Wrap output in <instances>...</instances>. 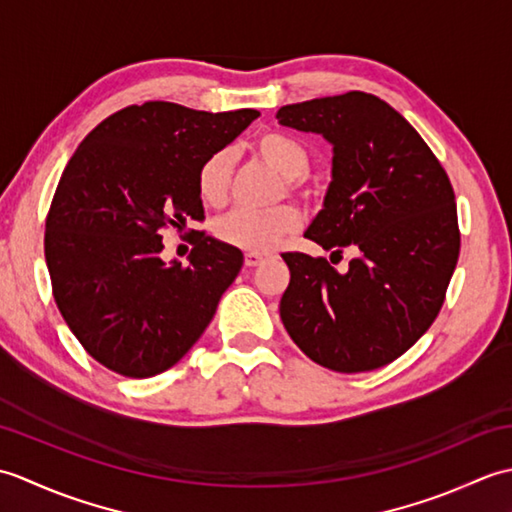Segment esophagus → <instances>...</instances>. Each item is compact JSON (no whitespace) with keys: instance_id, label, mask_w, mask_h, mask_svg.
<instances>
[{"instance_id":"1","label":"esophagus","mask_w":512,"mask_h":512,"mask_svg":"<svg viewBox=\"0 0 512 512\" xmlns=\"http://www.w3.org/2000/svg\"><path fill=\"white\" fill-rule=\"evenodd\" d=\"M266 259V255L264 253H246V257H244V264L248 266V268H255V266H259Z\"/></svg>"}]
</instances>
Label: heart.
I'll list each match as a JSON object with an SVG mask.
<instances>
[{
	"label": "heart",
	"instance_id": "obj_1",
	"mask_svg": "<svg viewBox=\"0 0 512 512\" xmlns=\"http://www.w3.org/2000/svg\"><path fill=\"white\" fill-rule=\"evenodd\" d=\"M255 154L268 162L284 176L286 189L297 193L306 191L308 182L303 171L310 167V149L299 138L268 132L255 140ZM233 154L228 149H217L198 169L195 187L206 206H220L226 200L231 184ZM301 224V213L292 204H279L268 211L235 209L215 222L213 233L220 242L248 250V253H266L281 244V239L295 233Z\"/></svg>",
	"mask_w": 512,
	"mask_h": 512
}]
</instances>
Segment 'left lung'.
I'll use <instances>...</instances> for the list:
<instances>
[{
    "label": "left lung",
    "mask_w": 512,
    "mask_h": 512,
    "mask_svg": "<svg viewBox=\"0 0 512 512\" xmlns=\"http://www.w3.org/2000/svg\"><path fill=\"white\" fill-rule=\"evenodd\" d=\"M281 125L334 147L332 182L306 237L358 250L339 275L325 257L284 253L290 284L279 314L299 350L334 372L396 361L431 328L460 257L447 171L394 107L345 92L277 112Z\"/></svg>",
    "instance_id": "left-lung-1"
}]
</instances>
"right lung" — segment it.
Here are the masks:
<instances>
[{"label": "right lung", "instance_id": "right-lung-1", "mask_svg": "<svg viewBox=\"0 0 512 512\" xmlns=\"http://www.w3.org/2000/svg\"><path fill=\"white\" fill-rule=\"evenodd\" d=\"M257 116L147 101L107 116L74 151L43 248L61 317L94 361L127 378L156 376L211 323L242 250L198 231L189 266L165 264L160 233L204 220L200 165Z\"/></svg>", "mask_w": 512, "mask_h": 512}]
</instances>
